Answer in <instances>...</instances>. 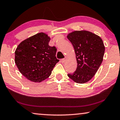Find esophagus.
<instances>
[{
    "label": "esophagus",
    "mask_w": 120,
    "mask_h": 120,
    "mask_svg": "<svg viewBox=\"0 0 120 120\" xmlns=\"http://www.w3.org/2000/svg\"><path fill=\"white\" fill-rule=\"evenodd\" d=\"M66 57H65V58H64V59H61V63H65V61H66Z\"/></svg>",
    "instance_id": "1"
}]
</instances>
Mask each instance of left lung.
I'll list each match as a JSON object with an SVG mask.
<instances>
[{
    "label": "left lung",
    "instance_id": "8db88e82",
    "mask_svg": "<svg viewBox=\"0 0 120 120\" xmlns=\"http://www.w3.org/2000/svg\"><path fill=\"white\" fill-rule=\"evenodd\" d=\"M67 37L74 48L77 63L76 71L68 76L77 83H85L93 77L103 61V41L98 35L85 30L73 31Z\"/></svg>",
    "mask_w": 120,
    "mask_h": 120
}]
</instances>
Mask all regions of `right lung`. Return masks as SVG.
Returning a JSON list of instances; mask_svg holds the SVG:
<instances>
[{
	"label": "right lung",
	"mask_w": 120,
	"mask_h": 120,
	"mask_svg": "<svg viewBox=\"0 0 120 120\" xmlns=\"http://www.w3.org/2000/svg\"><path fill=\"white\" fill-rule=\"evenodd\" d=\"M50 38L41 32L24 40L15 52L19 71L30 81L41 82L50 76L56 64V48L49 45Z\"/></svg>",
	"instance_id": "right-lung-1"
}]
</instances>
